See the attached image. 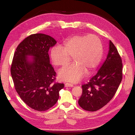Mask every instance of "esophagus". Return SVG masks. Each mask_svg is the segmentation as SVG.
<instances>
[{"label":"esophagus","mask_w":135,"mask_h":135,"mask_svg":"<svg viewBox=\"0 0 135 135\" xmlns=\"http://www.w3.org/2000/svg\"><path fill=\"white\" fill-rule=\"evenodd\" d=\"M73 86H74V85L71 84H70V83H65V87H73Z\"/></svg>","instance_id":"esophagus-1"}]
</instances>
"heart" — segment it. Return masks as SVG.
Masks as SVG:
<instances>
[{
  "label": "heart",
  "mask_w": 135,
  "mask_h": 135,
  "mask_svg": "<svg viewBox=\"0 0 135 135\" xmlns=\"http://www.w3.org/2000/svg\"><path fill=\"white\" fill-rule=\"evenodd\" d=\"M103 55V45L100 38L94 34L77 35L69 38L62 46L52 48L50 57L55 66H64L73 57L75 64L62 68L59 71L60 79L75 83L83 77L85 71L95 70Z\"/></svg>",
  "instance_id": "b5f03b06"
}]
</instances>
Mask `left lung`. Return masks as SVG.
<instances>
[{"instance_id":"obj_1","label":"left lung","mask_w":135,"mask_h":135,"mask_svg":"<svg viewBox=\"0 0 135 135\" xmlns=\"http://www.w3.org/2000/svg\"><path fill=\"white\" fill-rule=\"evenodd\" d=\"M122 59L114 44L109 41L107 57L97 74L82 85V95L78 101L85 110L95 112L112 100L122 79Z\"/></svg>"}]
</instances>
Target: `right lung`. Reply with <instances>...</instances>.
<instances>
[{
  "mask_svg": "<svg viewBox=\"0 0 135 135\" xmlns=\"http://www.w3.org/2000/svg\"><path fill=\"white\" fill-rule=\"evenodd\" d=\"M51 36L32 34L20 43L14 54L11 73L16 91L28 107L46 111L58 101L64 83H53L56 73L48 51L56 44Z\"/></svg>",
  "mask_w": 135,
  "mask_h": 135,
  "instance_id": "1",
  "label": "right lung"
}]
</instances>
